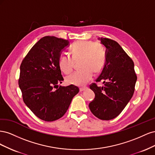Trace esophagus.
<instances>
[{
	"label": "esophagus",
	"instance_id": "esophagus-1",
	"mask_svg": "<svg viewBox=\"0 0 155 155\" xmlns=\"http://www.w3.org/2000/svg\"><path fill=\"white\" fill-rule=\"evenodd\" d=\"M87 88H88L87 87H81V88H79V91H80V92H83V91H84L87 90Z\"/></svg>",
	"mask_w": 155,
	"mask_h": 155
}]
</instances>
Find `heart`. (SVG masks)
Here are the masks:
<instances>
[{
	"mask_svg": "<svg viewBox=\"0 0 155 155\" xmlns=\"http://www.w3.org/2000/svg\"><path fill=\"white\" fill-rule=\"evenodd\" d=\"M70 52L72 58L63 55L59 60V67L64 74L72 72L75 62H79L81 70L72 74L66 78L70 85L83 86L91 80L93 72H101L105 63V52L103 45L99 42L91 41H78L70 46Z\"/></svg>",
	"mask_w": 155,
	"mask_h": 155,
	"instance_id": "heart-1",
	"label": "heart"
}]
</instances>
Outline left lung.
Instances as JSON below:
<instances>
[{
  "mask_svg": "<svg viewBox=\"0 0 155 155\" xmlns=\"http://www.w3.org/2000/svg\"><path fill=\"white\" fill-rule=\"evenodd\" d=\"M106 48L105 63L96 81H104V87L92 83L95 97L89 104L92 113L102 120L118 116L133 97L137 80L134 63L121 46L114 40L98 38Z\"/></svg>",
  "mask_w": 155,
  "mask_h": 155,
  "instance_id": "1",
  "label": "left lung"
}]
</instances>
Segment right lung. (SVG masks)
Listing matches in <instances>:
<instances>
[{
  "instance_id": "obj_1",
  "label": "right lung",
  "mask_w": 155,
  "mask_h": 155,
  "mask_svg": "<svg viewBox=\"0 0 155 155\" xmlns=\"http://www.w3.org/2000/svg\"><path fill=\"white\" fill-rule=\"evenodd\" d=\"M68 45V40L44 37L34 45L21 64L18 85L23 101L37 117L46 121L61 118L79 91L73 85H58L64 80L59 60Z\"/></svg>"
}]
</instances>
